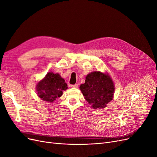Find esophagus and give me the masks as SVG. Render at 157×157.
<instances>
[{
  "instance_id": "esophagus-1",
  "label": "esophagus",
  "mask_w": 157,
  "mask_h": 157,
  "mask_svg": "<svg viewBox=\"0 0 157 157\" xmlns=\"http://www.w3.org/2000/svg\"><path fill=\"white\" fill-rule=\"evenodd\" d=\"M71 87L73 88H78V85L77 84H73V85H71Z\"/></svg>"
}]
</instances>
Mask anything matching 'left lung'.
Masks as SVG:
<instances>
[{"mask_svg":"<svg viewBox=\"0 0 157 157\" xmlns=\"http://www.w3.org/2000/svg\"><path fill=\"white\" fill-rule=\"evenodd\" d=\"M84 98L94 109H103L113 98L115 85L108 74L94 71L80 86Z\"/></svg>","mask_w":157,"mask_h":157,"instance_id":"8db88e82","label":"left lung"}]
</instances>
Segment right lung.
<instances>
[{"label": "right lung", "instance_id": "right-lung-1", "mask_svg": "<svg viewBox=\"0 0 157 157\" xmlns=\"http://www.w3.org/2000/svg\"><path fill=\"white\" fill-rule=\"evenodd\" d=\"M68 88L65 80L58 73L49 72L36 85L38 96L42 100L53 102L57 98L62 96L63 91Z\"/></svg>", "mask_w": 157, "mask_h": 157}]
</instances>
